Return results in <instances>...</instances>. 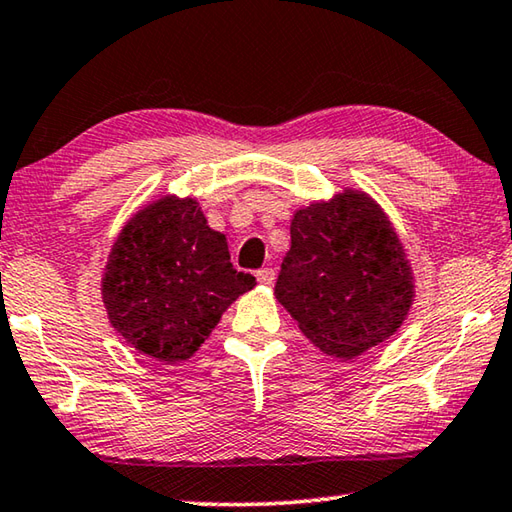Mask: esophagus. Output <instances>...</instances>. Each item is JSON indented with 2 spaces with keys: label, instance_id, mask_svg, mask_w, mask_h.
<instances>
[{
  "label": "esophagus",
  "instance_id": "34e87169",
  "mask_svg": "<svg viewBox=\"0 0 512 512\" xmlns=\"http://www.w3.org/2000/svg\"><path fill=\"white\" fill-rule=\"evenodd\" d=\"M256 279H258V283H263V285H272L274 283V270H272V267H263V270L256 272Z\"/></svg>",
  "mask_w": 512,
  "mask_h": 512
}]
</instances>
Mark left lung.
I'll use <instances>...</instances> for the list:
<instances>
[{
  "label": "left lung",
  "mask_w": 512,
  "mask_h": 512,
  "mask_svg": "<svg viewBox=\"0 0 512 512\" xmlns=\"http://www.w3.org/2000/svg\"><path fill=\"white\" fill-rule=\"evenodd\" d=\"M274 294L312 344L351 360L405 321L414 283L396 231L364 193L294 213Z\"/></svg>",
  "instance_id": "1"
}]
</instances>
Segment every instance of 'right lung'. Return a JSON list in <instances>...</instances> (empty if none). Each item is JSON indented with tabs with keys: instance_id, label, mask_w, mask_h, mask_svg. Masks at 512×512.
Wrapping results in <instances>:
<instances>
[{
	"instance_id": "1",
	"label": "right lung",
	"mask_w": 512,
	"mask_h": 512,
	"mask_svg": "<svg viewBox=\"0 0 512 512\" xmlns=\"http://www.w3.org/2000/svg\"><path fill=\"white\" fill-rule=\"evenodd\" d=\"M254 283L231 265L227 238L206 224L195 200L164 197L134 215L114 242L103 301L125 342L177 364Z\"/></svg>"
}]
</instances>
